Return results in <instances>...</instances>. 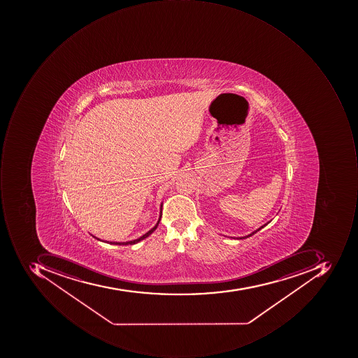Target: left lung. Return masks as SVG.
I'll list each match as a JSON object with an SVG mask.
<instances>
[{
  "label": "left lung",
  "instance_id": "8db88e82",
  "mask_svg": "<svg viewBox=\"0 0 358 358\" xmlns=\"http://www.w3.org/2000/svg\"><path fill=\"white\" fill-rule=\"evenodd\" d=\"M270 222H271V220H270ZM270 222H266V224H264V226L260 227V228H258V229L255 230V231H252V234H248V236H241V238H240V240H241V238H248V236H252V234H255L256 232L259 231L260 229H262V228H264V226H266V224H269Z\"/></svg>",
  "mask_w": 358,
  "mask_h": 358
}]
</instances>
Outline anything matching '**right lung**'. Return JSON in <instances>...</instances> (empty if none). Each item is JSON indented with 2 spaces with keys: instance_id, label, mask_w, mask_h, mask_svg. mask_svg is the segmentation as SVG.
Masks as SVG:
<instances>
[{
  "instance_id": "1",
  "label": "right lung",
  "mask_w": 358,
  "mask_h": 358,
  "mask_svg": "<svg viewBox=\"0 0 358 358\" xmlns=\"http://www.w3.org/2000/svg\"><path fill=\"white\" fill-rule=\"evenodd\" d=\"M162 204L160 206V215H159V220H158V222H157V224H155V227H152V229L150 230V231L146 232L145 234H143L142 236H140V238H136V240H132V241H128V242H108V241H104L106 242V243L110 244H115V245H134V244L138 243V242L142 241V240H144V238H148V236H150V234H152V232L155 231V230L157 229V227H158V224H159L160 218H162ZM94 238H96V236H94ZM96 240H100L99 238H96ZM101 241V240H100Z\"/></svg>"
}]
</instances>
